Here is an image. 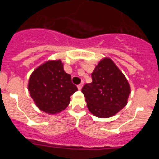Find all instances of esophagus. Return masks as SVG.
<instances>
[{"mask_svg": "<svg viewBox=\"0 0 159 159\" xmlns=\"http://www.w3.org/2000/svg\"><path fill=\"white\" fill-rule=\"evenodd\" d=\"M83 86H84V82H81L80 84H79V85H78V86H77V87H78L79 90H80L81 88H82V87H83Z\"/></svg>", "mask_w": 159, "mask_h": 159, "instance_id": "obj_1", "label": "esophagus"}]
</instances>
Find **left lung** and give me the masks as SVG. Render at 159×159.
<instances>
[{
  "instance_id": "1",
  "label": "left lung",
  "mask_w": 159,
  "mask_h": 159,
  "mask_svg": "<svg viewBox=\"0 0 159 159\" xmlns=\"http://www.w3.org/2000/svg\"><path fill=\"white\" fill-rule=\"evenodd\" d=\"M92 82L82 88L88 110L99 118L111 117L127 102L130 88L111 59H103L92 73Z\"/></svg>"
}]
</instances>
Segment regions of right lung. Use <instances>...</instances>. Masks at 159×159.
<instances>
[{
    "label": "right lung",
    "mask_w": 159,
    "mask_h": 159,
    "mask_svg": "<svg viewBox=\"0 0 159 159\" xmlns=\"http://www.w3.org/2000/svg\"><path fill=\"white\" fill-rule=\"evenodd\" d=\"M78 90L60 60L48 61L35 70L29 81V91L36 105L46 113L56 114L69 104L70 96Z\"/></svg>",
    "instance_id": "obj_1"
}]
</instances>
